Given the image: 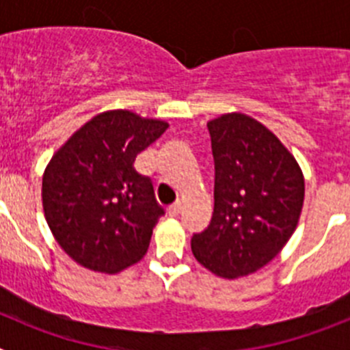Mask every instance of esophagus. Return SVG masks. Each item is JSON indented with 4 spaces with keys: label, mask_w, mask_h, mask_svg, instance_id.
Returning a JSON list of instances; mask_svg holds the SVG:
<instances>
[{
    "label": "esophagus",
    "mask_w": 350,
    "mask_h": 350,
    "mask_svg": "<svg viewBox=\"0 0 350 350\" xmlns=\"http://www.w3.org/2000/svg\"><path fill=\"white\" fill-rule=\"evenodd\" d=\"M180 212H182L180 203H177V205H173V206H170V208H168L170 217H177V215H180Z\"/></svg>",
    "instance_id": "34e87169"
}]
</instances>
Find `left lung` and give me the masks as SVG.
Returning a JSON list of instances; mask_svg holds the SVG:
<instances>
[{
  "label": "left lung",
  "mask_w": 350,
  "mask_h": 350,
  "mask_svg": "<svg viewBox=\"0 0 350 350\" xmlns=\"http://www.w3.org/2000/svg\"><path fill=\"white\" fill-rule=\"evenodd\" d=\"M215 185L208 228L193 234L198 262L222 279L254 273L295 233L305 180L293 154L268 128L245 113L206 124Z\"/></svg>",
  "instance_id": "obj_1"
}]
</instances>
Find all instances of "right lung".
Here are the masks:
<instances>
[{"instance_id":"right-lung-1","label":"right lung","mask_w":350,"mask_h":350,"mask_svg":"<svg viewBox=\"0 0 350 350\" xmlns=\"http://www.w3.org/2000/svg\"><path fill=\"white\" fill-rule=\"evenodd\" d=\"M166 128L165 120L110 110L92 117L52 156L43 173V212L73 261L117 273L144 258L165 210L150 178L133 163Z\"/></svg>"}]
</instances>
